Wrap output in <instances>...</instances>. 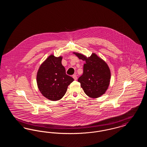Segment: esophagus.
<instances>
[{
  "mask_svg": "<svg viewBox=\"0 0 147 147\" xmlns=\"http://www.w3.org/2000/svg\"><path fill=\"white\" fill-rule=\"evenodd\" d=\"M73 78H74V79L75 80H77V77L76 75H73Z\"/></svg>",
  "mask_w": 147,
  "mask_h": 147,
  "instance_id": "obj_1",
  "label": "esophagus"
}]
</instances>
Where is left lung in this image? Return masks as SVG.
<instances>
[{
	"label": "left lung",
	"instance_id": "1",
	"mask_svg": "<svg viewBox=\"0 0 147 147\" xmlns=\"http://www.w3.org/2000/svg\"><path fill=\"white\" fill-rule=\"evenodd\" d=\"M74 54L85 62L83 73L78 80L84 92L90 98L101 96L107 90L110 82L111 73L107 64L95 53L89 57L79 53Z\"/></svg>",
	"mask_w": 147,
	"mask_h": 147
}]
</instances>
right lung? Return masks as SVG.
Listing matches in <instances>:
<instances>
[{"mask_svg":"<svg viewBox=\"0 0 147 147\" xmlns=\"http://www.w3.org/2000/svg\"><path fill=\"white\" fill-rule=\"evenodd\" d=\"M62 57L51 55L42 63L37 74V84L42 95L52 101L63 98L74 79L66 74Z\"/></svg>","mask_w":147,"mask_h":147,"instance_id":"obj_1","label":"right lung"}]
</instances>
